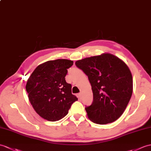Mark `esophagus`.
<instances>
[{"instance_id":"obj_1","label":"esophagus","mask_w":151,"mask_h":151,"mask_svg":"<svg viewBox=\"0 0 151 151\" xmlns=\"http://www.w3.org/2000/svg\"><path fill=\"white\" fill-rule=\"evenodd\" d=\"M78 97L80 98V99H81L82 97V93H79V94H78Z\"/></svg>"}]
</instances>
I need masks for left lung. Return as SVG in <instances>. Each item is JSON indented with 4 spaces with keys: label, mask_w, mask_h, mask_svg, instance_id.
<instances>
[{
    "label": "left lung",
    "mask_w": 151,
    "mask_h": 151,
    "mask_svg": "<svg viewBox=\"0 0 151 151\" xmlns=\"http://www.w3.org/2000/svg\"><path fill=\"white\" fill-rule=\"evenodd\" d=\"M75 64L88 76L92 87L93 103L85 108L87 116L98 124L116 120L132 93V76L128 66L110 53L80 60Z\"/></svg>",
    "instance_id": "left-lung-1"
}]
</instances>
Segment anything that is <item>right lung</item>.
Instances as JSON below:
<instances>
[{"label": "right lung", "instance_id": "right-lung-1", "mask_svg": "<svg viewBox=\"0 0 151 151\" xmlns=\"http://www.w3.org/2000/svg\"><path fill=\"white\" fill-rule=\"evenodd\" d=\"M73 65V61L67 59L45 62L37 66L28 78L26 89L29 100L36 113L45 120H61L78 100L65 78L68 69Z\"/></svg>", "mask_w": 151, "mask_h": 151}]
</instances>
